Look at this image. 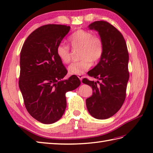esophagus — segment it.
Returning <instances> with one entry per match:
<instances>
[{
  "instance_id": "34e87169",
  "label": "esophagus",
  "mask_w": 153,
  "mask_h": 153,
  "mask_svg": "<svg viewBox=\"0 0 153 153\" xmlns=\"http://www.w3.org/2000/svg\"><path fill=\"white\" fill-rule=\"evenodd\" d=\"M77 77H79V79L81 81H82V79L83 78V76H82V75H78V76H77Z\"/></svg>"
}]
</instances>
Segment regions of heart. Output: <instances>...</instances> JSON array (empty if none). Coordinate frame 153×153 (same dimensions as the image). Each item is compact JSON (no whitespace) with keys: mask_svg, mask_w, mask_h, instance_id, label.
Masks as SVG:
<instances>
[{"mask_svg":"<svg viewBox=\"0 0 153 153\" xmlns=\"http://www.w3.org/2000/svg\"><path fill=\"white\" fill-rule=\"evenodd\" d=\"M68 43L73 49H80L79 62L70 64L68 68L71 75H81L89 69L92 62H97L102 58L104 53L103 41L100 37L93 35L91 32L78 30L68 38ZM56 54L63 64L70 62L71 54L70 48L63 44L58 45Z\"/></svg>","mask_w":153,"mask_h":153,"instance_id":"obj_1","label":"heart"}]
</instances>
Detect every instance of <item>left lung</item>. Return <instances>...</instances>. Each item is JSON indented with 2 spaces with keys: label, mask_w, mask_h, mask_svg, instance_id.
Here are the masks:
<instances>
[{
  "label": "left lung",
  "mask_w": 153,
  "mask_h": 153,
  "mask_svg": "<svg viewBox=\"0 0 153 153\" xmlns=\"http://www.w3.org/2000/svg\"><path fill=\"white\" fill-rule=\"evenodd\" d=\"M88 27L99 32L104 53L97 66L87 72L99 81L82 80L93 89V95L86 99V106L95 118L107 119L118 111L126 99L129 76L128 48L122 34L108 22H94Z\"/></svg>",
  "instance_id": "left-lung-1"
}]
</instances>
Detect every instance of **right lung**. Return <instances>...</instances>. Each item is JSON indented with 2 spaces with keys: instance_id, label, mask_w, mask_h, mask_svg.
Instances as JSON below:
<instances>
[{
  "instance_id": "right-lung-1",
  "label": "right lung",
  "mask_w": 153,
  "mask_h": 153,
  "mask_svg": "<svg viewBox=\"0 0 153 153\" xmlns=\"http://www.w3.org/2000/svg\"><path fill=\"white\" fill-rule=\"evenodd\" d=\"M70 30L65 25H43L29 35L21 50L19 87L24 105L33 118L45 124L61 118L66 93L81 84L75 75L63 79L68 71L56 54Z\"/></svg>"
}]
</instances>
